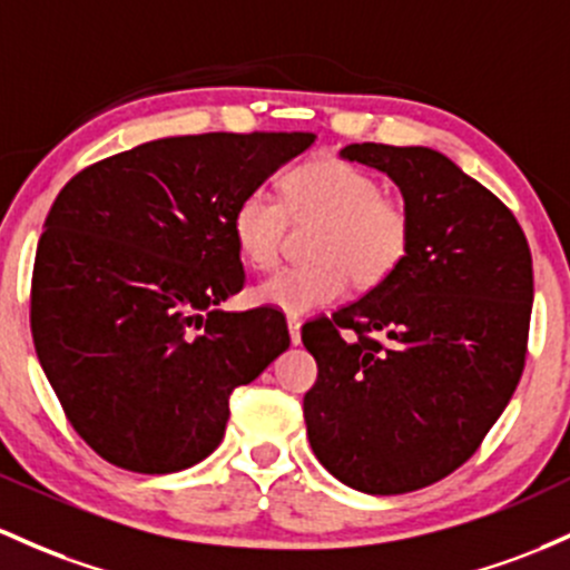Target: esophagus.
<instances>
[{
  "instance_id": "obj_1",
  "label": "esophagus",
  "mask_w": 570,
  "mask_h": 570,
  "mask_svg": "<svg viewBox=\"0 0 570 570\" xmlns=\"http://www.w3.org/2000/svg\"><path fill=\"white\" fill-rule=\"evenodd\" d=\"M286 327H289V337H292V343H299V327H303V324H299V318L297 316H289L286 318Z\"/></svg>"
}]
</instances>
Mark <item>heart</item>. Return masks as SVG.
I'll return each instance as SVG.
<instances>
[{
    "mask_svg": "<svg viewBox=\"0 0 570 570\" xmlns=\"http://www.w3.org/2000/svg\"><path fill=\"white\" fill-rule=\"evenodd\" d=\"M284 203L273 194L248 191L235 205L233 237L243 259L271 271L281 256L286 222L322 218L311 265L281 267L254 289L259 305L289 316L311 314L346 295L348 284L373 289L400 271L414 240L411 210L384 197L371 173L352 161L322 156L292 167L281 180Z\"/></svg>",
    "mask_w": 570,
    "mask_h": 570,
    "instance_id": "obj_1",
    "label": "heart"
}]
</instances>
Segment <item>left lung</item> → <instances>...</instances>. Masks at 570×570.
Wrapping results in <instances>:
<instances>
[{"mask_svg":"<svg viewBox=\"0 0 570 570\" xmlns=\"http://www.w3.org/2000/svg\"><path fill=\"white\" fill-rule=\"evenodd\" d=\"M341 156L395 180L414 240L392 278L303 327L318 365L305 428L337 481L400 495L458 471L509 405L528 354L533 259L514 214L449 156L381 142Z\"/></svg>","mask_w":570,"mask_h":570,"instance_id":"1","label":"left lung"}]
</instances>
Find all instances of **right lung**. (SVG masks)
Instances as JSON below:
<instances>
[{"instance_id": "right-lung-1", "label": "right lung", "mask_w": 570, "mask_h": 570, "mask_svg": "<svg viewBox=\"0 0 570 570\" xmlns=\"http://www.w3.org/2000/svg\"><path fill=\"white\" fill-rule=\"evenodd\" d=\"M311 132L161 137L78 173L31 273V337L75 433L135 473H175L222 443L235 386L289 330L281 311H218L246 284L235 205L311 148Z\"/></svg>"}]
</instances>
